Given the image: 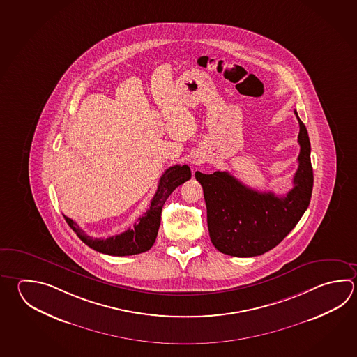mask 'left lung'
I'll return each mask as SVG.
<instances>
[{"label":"left lung","instance_id":"obj_1","mask_svg":"<svg viewBox=\"0 0 357 357\" xmlns=\"http://www.w3.org/2000/svg\"><path fill=\"white\" fill-rule=\"evenodd\" d=\"M294 114L299 122L301 153L293 178L294 187L285 197L249 188L229 172H195L207 206L209 237L222 254L237 257L263 255L282 243L308 208L313 189L310 137L296 111Z\"/></svg>","mask_w":357,"mask_h":357}]
</instances>
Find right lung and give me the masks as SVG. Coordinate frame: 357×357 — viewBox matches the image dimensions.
Instances as JSON below:
<instances>
[{"mask_svg":"<svg viewBox=\"0 0 357 357\" xmlns=\"http://www.w3.org/2000/svg\"><path fill=\"white\" fill-rule=\"evenodd\" d=\"M192 173L188 165H174L164 172L159 185L156 189L150 208L144 215L137 218L134 229H128L120 235L112 236L107 238H93L86 235L83 229L67 215H64L69 227L75 231L77 236L91 249L96 250L102 254L112 256H128L142 254L151 249L154 245L158 231L160 227L162 206L168 199L169 195L173 193L176 187L190 179Z\"/></svg>","mask_w":357,"mask_h":357,"instance_id":"add662e5","label":"right lung"}]
</instances>
